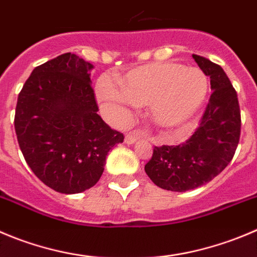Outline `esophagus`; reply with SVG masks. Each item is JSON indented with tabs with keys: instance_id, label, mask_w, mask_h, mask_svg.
Here are the masks:
<instances>
[{
	"instance_id": "1",
	"label": "esophagus",
	"mask_w": 257,
	"mask_h": 257,
	"mask_svg": "<svg viewBox=\"0 0 257 257\" xmlns=\"http://www.w3.org/2000/svg\"><path fill=\"white\" fill-rule=\"evenodd\" d=\"M140 138V131H130V133H127L126 136H124V143H126L127 145H133V144H135Z\"/></svg>"
}]
</instances>
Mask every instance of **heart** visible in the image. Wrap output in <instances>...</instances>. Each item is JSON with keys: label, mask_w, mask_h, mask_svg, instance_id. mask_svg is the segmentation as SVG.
<instances>
[{"label": "heart", "mask_w": 257, "mask_h": 257, "mask_svg": "<svg viewBox=\"0 0 257 257\" xmlns=\"http://www.w3.org/2000/svg\"><path fill=\"white\" fill-rule=\"evenodd\" d=\"M208 92L200 69L172 62L150 63L127 72L119 87L103 75L96 85L97 98L118 112L131 104H149L151 121L164 130L184 126L195 116Z\"/></svg>", "instance_id": "heart-1"}]
</instances>
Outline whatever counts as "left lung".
Segmentation results:
<instances>
[{
  "instance_id": "1",
  "label": "left lung",
  "mask_w": 257,
  "mask_h": 257,
  "mask_svg": "<svg viewBox=\"0 0 257 257\" xmlns=\"http://www.w3.org/2000/svg\"><path fill=\"white\" fill-rule=\"evenodd\" d=\"M193 59L211 79L212 94L199 127L178 146L154 148L145 172L154 184L172 192H187L207 184L232 160L241 133L238 99L219 65L193 54Z\"/></svg>"
}]
</instances>
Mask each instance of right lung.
<instances>
[{
  "label": "right lung",
  "mask_w": 257,
  "mask_h": 257,
  "mask_svg": "<svg viewBox=\"0 0 257 257\" xmlns=\"http://www.w3.org/2000/svg\"><path fill=\"white\" fill-rule=\"evenodd\" d=\"M93 65L72 53L33 70L17 98L15 131L26 163L63 194L93 187L123 135L101 118L90 87Z\"/></svg>",
  "instance_id": "right-lung-1"
}]
</instances>
